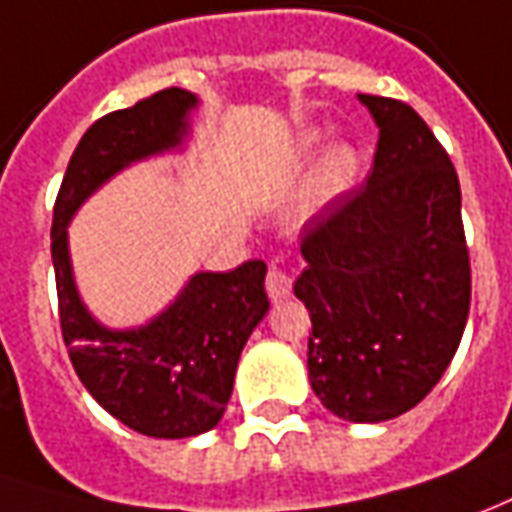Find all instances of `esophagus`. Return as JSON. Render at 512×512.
<instances>
[{
  "mask_svg": "<svg viewBox=\"0 0 512 512\" xmlns=\"http://www.w3.org/2000/svg\"><path fill=\"white\" fill-rule=\"evenodd\" d=\"M291 288H293V280L280 271V268H271L266 277V293L271 302H280V299H288L291 296Z\"/></svg>",
  "mask_w": 512,
  "mask_h": 512,
  "instance_id": "34e87169",
  "label": "esophagus"
}]
</instances>
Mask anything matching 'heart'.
Segmentation results:
<instances>
[{
    "label": "heart",
    "instance_id": "b5f03b06",
    "mask_svg": "<svg viewBox=\"0 0 512 512\" xmlns=\"http://www.w3.org/2000/svg\"><path fill=\"white\" fill-rule=\"evenodd\" d=\"M324 144V132L321 130H305L299 135V141L293 146L291 166H302L310 157L316 155ZM363 177V155L355 144H335L330 146L321 160H318L313 180H310V191H307V202L313 210L327 207L338 202L343 196H349L357 188V182Z\"/></svg>",
    "mask_w": 512,
    "mask_h": 512
}]
</instances>
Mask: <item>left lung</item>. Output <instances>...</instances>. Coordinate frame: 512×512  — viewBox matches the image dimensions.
<instances>
[{
    "label": "left lung",
    "instance_id": "left-lung-1",
    "mask_svg": "<svg viewBox=\"0 0 512 512\" xmlns=\"http://www.w3.org/2000/svg\"><path fill=\"white\" fill-rule=\"evenodd\" d=\"M380 130L363 188L302 232L293 293L313 321L307 377L343 421L407 413L452 363L471 302L460 182L405 102L357 94Z\"/></svg>",
    "mask_w": 512,
    "mask_h": 512
}]
</instances>
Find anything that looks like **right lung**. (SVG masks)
<instances>
[{"label":"right lung","instance_id":"1","mask_svg":"<svg viewBox=\"0 0 512 512\" xmlns=\"http://www.w3.org/2000/svg\"><path fill=\"white\" fill-rule=\"evenodd\" d=\"M196 107V94L166 88L91 124L71 155L52 219L60 330L74 371L110 416L149 438H194L219 424L241 352L268 313L266 263L249 260L227 274L196 271L157 316L116 330L82 302L69 224L116 174L182 152Z\"/></svg>","mask_w":512,"mask_h":512}]
</instances>
